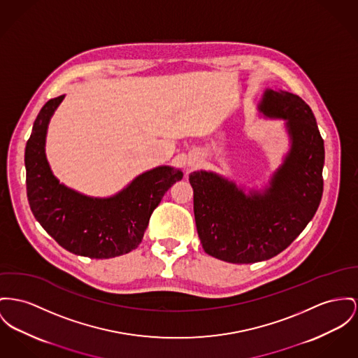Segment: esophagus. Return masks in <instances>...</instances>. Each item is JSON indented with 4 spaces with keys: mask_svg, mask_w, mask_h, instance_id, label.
Listing matches in <instances>:
<instances>
[{
    "mask_svg": "<svg viewBox=\"0 0 358 358\" xmlns=\"http://www.w3.org/2000/svg\"><path fill=\"white\" fill-rule=\"evenodd\" d=\"M190 166H194V164H190Z\"/></svg>",
    "mask_w": 358,
    "mask_h": 358,
    "instance_id": "obj_1",
    "label": "esophagus"
}]
</instances>
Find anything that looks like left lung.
Masks as SVG:
<instances>
[{
	"instance_id": "8db88e82",
	"label": "left lung",
	"mask_w": 358,
	"mask_h": 358,
	"mask_svg": "<svg viewBox=\"0 0 358 358\" xmlns=\"http://www.w3.org/2000/svg\"><path fill=\"white\" fill-rule=\"evenodd\" d=\"M258 110L285 120L290 149L264 190L248 194L210 171L189 176L194 215L206 254L255 263L282 252L316 213L323 194L324 143L310 106L286 91L266 90Z\"/></svg>"
}]
</instances>
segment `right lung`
I'll list each match as a JSON object with an SVG mask.
<instances>
[{
	"instance_id": "obj_1",
	"label": "right lung",
	"mask_w": 358,
	"mask_h": 358,
	"mask_svg": "<svg viewBox=\"0 0 358 358\" xmlns=\"http://www.w3.org/2000/svg\"><path fill=\"white\" fill-rule=\"evenodd\" d=\"M65 95L50 99L34 122L25 146L27 196L38 222L69 252L94 259L127 254L141 243L153 210L183 178L178 168H153L108 198L72 190L52 175L45 152L48 122Z\"/></svg>"
}]
</instances>
